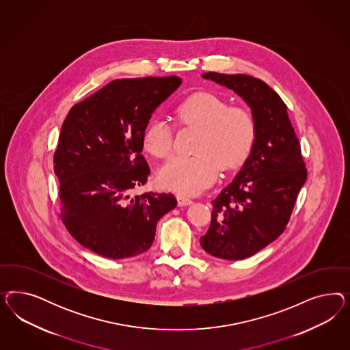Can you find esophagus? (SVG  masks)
I'll list each match as a JSON object with an SVG mask.
<instances>
[{"label": "esophagus", "mask_w": 350, "mask_h": 350, "mask_svg": "<svg viewBox=\"0 0 350 350\" xmlns=\"http://www.w3.org/2000/svg\"><path fill=\"white\" fill-rule=\"evenodd\" d=\"M177 200H178V204H180V206H186V205H190V204H192V200H191V199L186 198V196H182V195H178V196H177Z\"/></svg>", "instance_id": "1"}]
</instances>
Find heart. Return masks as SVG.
<instances>
[{
  "label": "heart",
  "mask_w": 350,
  "mask_h": 350,
  "mask_svg": "<svg viewBox=\"0 0 350 350\" xmlns=\"http://www.w3.org/2000/svg\"><path fill=\"white\" fill-rule=\"evenodd\" d=\"M180 126L198 128L192 157H174L159 170L160 185L180 195H196L211 186L219 173L239 170L249 159L258 136L253 111L241 105L228 106L222 96L195 92L174 109ZM144 148L157 159L172 151V128L163 119L150 122L142 136Z\"/></svg>",
  "instance_id": "heart-1"
}]
</instances>
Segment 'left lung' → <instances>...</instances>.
<instances>
[{
	"label": "left lung",
	"mask_w": 350,
	"mask_h": 350,
	"mask_svg": "<svg viewBox=\"0 0 350 350\" xmlns=\"http://www.w3.org/2000/svg\"><path fill=\"white\" fill-rule=\"evenodd\" d=\"M202 77L241 96L258 124L249 159L213 200L211 226L200 237L206 253L243 260L285 231L307 168L286 104L269 85L252 75L209 72Z\"/></svg>",
	"instance_id": "left-lung-1"
}]
</instances>
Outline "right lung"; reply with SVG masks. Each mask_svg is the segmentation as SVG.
<instances>
[{"mask_svg": "<svg viewBox=\"0 0 350 350\" xmlns=\"http://www.w3.org/2000/svg\"><path fill=\"white\" fill-rule=\"evenodd\" d=\"M180 82L176 75L116 79L75 104L64 120L53 154L59 217L96 254L123 259L146 252L157 223L177 205L173 193L132 192L150 174L141 154L144 131Z\"/></svg>", "mask_w": 350, "mask_h": 350, "instance_id": "right-lung-1", "label": "right lung"}]
</instances>
